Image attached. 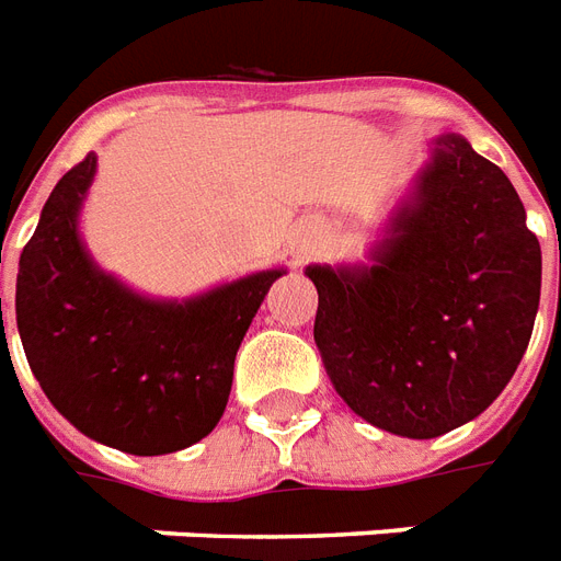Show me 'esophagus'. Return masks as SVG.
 I'll use <instances>...</instances> for the list:
<instances>
[{
    "mask_svg": "<svg viewBox=\"0 0 561 561\" xmlns=\"http://www.w3.org/2000/svg\"><path fill=\"white\" fill-rule=\"evenodd\" d=\"M299 250H306V252H309V250H311V238H306V241H302V247H299Z\"/></svg>",
    "mask_w": 561,
    "mask_h": 561,
    "instance_id": "obj_1",
    "label": "esophagus"
}]
</instances>
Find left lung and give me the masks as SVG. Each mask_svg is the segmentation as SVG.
<instances>
[{
  "instance_id": "8db88e82",
  "label": "left lung",
  "mask_w": 561,
  "mask_h": 561,
  "mask_svg": "<svg viewBox=\"0 0 561 561\" xmlns=\"http://www.w3.org/2000/svg\"><path fill=\"white\" fill-rule=\"evenodd\" d=\"M314 344L344 403L438 438L482 414L527 353L541 247L506 173L459 135L433 144L370 267L311 264Z\"/></svg>"
}]
</instances>
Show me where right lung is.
Segmentation results:
<instances>
[{"label":"right lung","instance_id":"right-lung-1","mask_svg":"<svg viewBox=\"0 0 561 561\" xmlns=\"http://www.w3.org/2000/svg\"><path fill=\"white\" fill-rule=\"evenodd\" d=\"M93 173V152L64 173L20 255L25 358L49 403L93 442L135 456L185 450L224 417L238 347L285 271L182 302L140 297L100 271L81 243Z\"/></svg>","mask_w":561,"mask_h":561}]
</instances>
